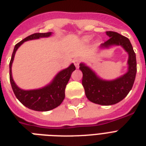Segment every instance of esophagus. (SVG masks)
<instances>
[{"mask_svg": "<svg viewBox=\"0 0 146 146\" xmlns=\"http://www.w3.org/2000/svg\"><path fill=\"white\" fill-rule=\"evenodd\" d=\"M80 58H76L74 59V60H73V63H74V65L76 66V67L78 68L79 67V66H80Z\"/></svg>", "mask_w": 146, "mask_h": 146, "instance_id": "obj_1", "label": "esophagus"}]
</instances>
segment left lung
<instances>
[{
	"label": "left lung",
	"instance_id": "left-lung-1",
	"mask_svg": "<svg viewBox=\"0 0 146 146\" xmlns=\"http://www.w3.org/2000/svg\"><path fill=\"white\" fill-rule=\"evenodd\" d=\"M110 39L100 45L102 48L111 46H121L129 54L127 73L113 80H104L84 63L80 64L83 73V84L86 97L92 103L103 106H110L119 103L132 90L136 75V57L129 40L119 33L106 31Z\"/></svg>",
	"mask_w": 146,
	"mask_h": 146
}]
</instances>
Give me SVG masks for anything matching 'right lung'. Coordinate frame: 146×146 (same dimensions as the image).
Returning <instances> with one entry per match:
<instances>
[{"label":"right lung","mask_w":146,"mask_h":146,"mask_svg":"<svg viewBox=\"0 0 146 146\" xmlns=\"http://www.w3.org/2000/svg\"><path fill=\"white\" fill-rule=\"evenodd\" d=\"M52 34V32L48 33H36L27 36L21 42L17 43L14 46L10 61V82L11 87L17 100L26 107L35 111L46 112L57 107L60 105L65 98V88L71 76V74L76 70L75 66L72 63L68 68L63 70L57 73L53 81L49 85L37 90H21L14 83L12 77L11 66L14 61V55L17 50L25 41L39 39L40 37H48Z\"/></svg>","instance_id":"obj_1"}]
</instances>
